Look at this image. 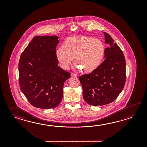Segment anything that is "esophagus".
Wrapping results in <instances>:
<instances>
[{
    "label": "esophagus",
    "mask_w": 147,
    "mask_h": 147,
    "mask_svg": "<svg viewBox=\"0 0 147 147\" xmlns=\"http://www.w3.org/2000/svg\"><path fill=\"white\" fill-rule=\"evenodd\" d=\"M71 76L73 77H78V75H77V74H76L72 73V74H71Z\"/></svg>",
    "instance_id": "obj_1"
}]
</instances>
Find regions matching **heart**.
Listing matches in <instances>:
<instances>
[{"instance_id": "1", "label": "heart", "mask_w": 147, "mask_h": 147, "mask_svg": "<svg viewBox=\"0 0 147 147\" xmlns=\"http://www.w3.org/2000/svg\"><path fill=\"white\" fill-rule=\"evenodd\" d=\"M104 53V45L100 40L82 36L68 38L63 42V48L57 49L56 55L63 69H68L75 58L78 69L82 68L84 72H90L99 65Z\"/></svg>"}]
</instances>
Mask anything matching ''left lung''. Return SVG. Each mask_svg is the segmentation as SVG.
<instances>
[{
	"label": "left lung",
	"instance_id": "obj_1",
	"mask_svg": "<svg viewBox=\"0 0 147 147\" xmlns=\"http://www.w3.org/2000/svg\"><path fill=\"white\" fill-rule=\"evenodd\" d=\"M103 33L105 42L109 45L105 50V59L90 74L79 77L84 101L94 106L113 102L123 90L126 79L122 51L109 34Z\"/></svg>",
	"mask_w": 147,
	"mask_h": 147
}]
</instances>
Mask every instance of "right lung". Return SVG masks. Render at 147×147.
<instances>
[{"mask_svg":"<svg viewBox=\"0 0 147 147\" xmlns=\"http://www.w3.org/2000/svg\"><path fill=\"white\" fill-rule=\"evenodd\" d=\"M57 36H36L22 52L19 62L20 89L31 105L54 108L63 97L64 82L70 73L58 66Z\"/></svg>","mask_w":147,"mask_h":147,"instance_id":"1","label":"right lung"}]
</instances>
